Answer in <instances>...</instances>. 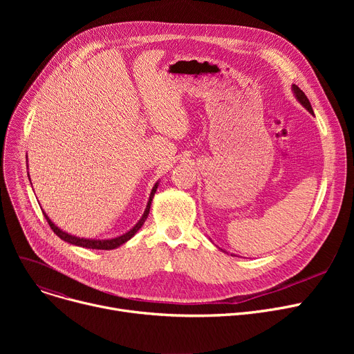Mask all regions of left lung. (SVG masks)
Segmentation results:
<instances>
[{"label": "left lung", "mask_w": 354, "mask_h": 354, "mask_svg": "<svg viewBox=\"0 0 354 354\" xmlns=\"http://www.w3.org/2000/svg\"><path fill=\"white\" fill-rule=\"evenodd\" d=\"M292 90H294V93H295V97L299 99V102L310 111V113H313V107H311V104H310L307 96L304 95V91H303L299 86H295V84H292Z\"/></svg>", "instance_id": "8db88e82"}]
</instances>
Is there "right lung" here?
<instances>
[{"label":"right lung","instance_id":"1","mask_svg":"<svg viewBox=\"0 0 354 354\" xmlns=\"http://www.w3.org/2000/svg\"><path fill=\"white\" fill-rule=\"evenodd\" d=\"M156 188H158V183L153 187V189H152V192H151V196H149L147 207H146L145 214H143V216L140 218V221H139L138 224H136L132 230H130L129 232H126V234H123V235H120V236H118V238H111V239H84V238L73 236V235H68V234H66L64 231H62L60 228L55 227V225L53 224V222L50 221V218H48L44 212H43V214H44V216H46V219H47V222H48L50 228L54 231V234L57 235V236H60L63 241H66V243H70V244L77 245V247H83V248H91V250H115V248H118L119 245L124 244L126 241H129L130 238H132V236L139 231V228L143 225L145 219H146L147 215H149V209H151L152 199H153V196H155Z\"/></svg>","mask_w":354,"mask_h":354}]
</instances>
